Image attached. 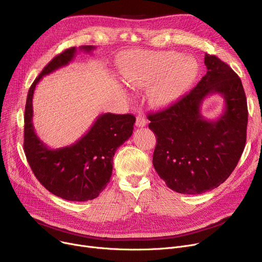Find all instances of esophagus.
<instances>
[{
  "instance_id": "34e87169",
  "label": "esophagus",
  "mask_w": 262,
  "mask_h": 262,
  "mask_svg": "<svg viewBox=\"0 0 262 262\" xmlns=\"http://www.w3.org/2000/svg\"><path fill=\"white\" fill-rule=\"evenodd\" d=\"M146 124H147V121L145 120L144 117L138 116L136 118V126L137 127H144Z\"/></svg>"
}]
</instances>
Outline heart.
Masks as SVG:
<instances>
[{"label": "heart", "instance_id": "b5f03b06", "mask_svg": "<svg viewBox=\"0 0 262 262\" xmlns=\"http://www.w3.org/2000/svg\"><path fill=\"white\" fill-rule=\"evenodd\" d=\"M200 73L199 62L180 52H137L122 64L124 80L134 88L146 89L154 107L164 108L181 99Z\"/></svg>", "mask_w": 262, "mask_h": 262}]
</instances>
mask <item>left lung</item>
I'll return each instance as SVG.
<instances>
[{"label": "left lung", "instance_id": "left-lung-1", "mask_svg": "<svg viewBox=\"0 0 262 262\" xmlns=\"http://www.w3.org/2000/svg\"><path fill=\"white\" fill-rule=\"evenodd\" d=\"M207 73L170 107L148 114L156 135L153 164L166 185L183 194H201L223 184L243 153L247 103L237 73L214 55H205ZM221 94L225 112L216 120L200 114L202 101Z\"/></svg>", "mask_w": 262, "mask_h": 262}]
</instances>
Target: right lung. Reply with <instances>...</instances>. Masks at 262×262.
I'll return each mask as SVG.
<instances>
[{"label": "right lung", "instance_id": "add662e5", "mask_svg": "<svg viewBox=\"0 0 262 262\" xmlns=\"http://www.w3.org/2000/svg\"><path fill=\"white\" fill-rule=\"evenodd\" d=\"M95 47L82 46L91 52ZM77 50L70 48L54 57L34 80L27 93L24 115V152L37 180L51 193L67 201L85 202L98 198L110 182L117 148L133 134L136 118L103 114L75 143L50 148L39 139L33 125V95L42 76L72 61Z\"/></svg>", "mask_w": 262, "mask_h": 262}]
</instances>
